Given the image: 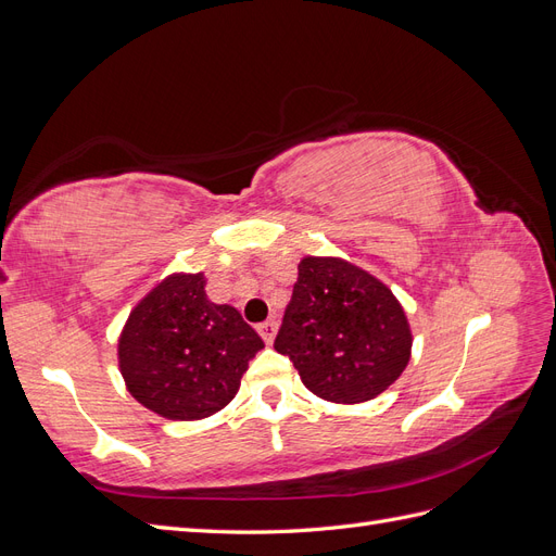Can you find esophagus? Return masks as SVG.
Here are the masks:
<instances>
[{"instance_id": "obj_1", "label": "esophagus", "mask_w": 556, "mask_h": 556, "mask_svg": "<svg viewBox=\"0 0 556 556\" xmlns=\"http://www.w3.org/2000/svg\"><path fill=\"white\" fill-rule=\"evenodd\" d=\"M257 331H260V336L264 339V343H274L276 331H278V323H276V319H266V323H262L257 327Z\"/></svg>"}]
</instances>
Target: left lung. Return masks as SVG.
I'll return each instance as SVG.
<instances>
[{"label":"left lung","instance_id":"8db88e82","mask_svg":"<svg viewBox=\"0 0 556 556\" xmlns=\"http://www.w3.org/2000/svg\"><path fill=\"white\" fill-rule=\"evenodd\" d=\"M410 345L406 313L378 278L343 260H301L274 348L313 394L333 403L376 399L403 374Z\"/></svg>","mask_w":556,"mask_h":556}]
</instances>
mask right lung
<instances>
[{"label": "right lung", "mask_w": 556, "mask_h": 556, "mask_svg": "<svg viewBox=\"0 0 556 556\" xmlns=\"http://www.w3.org/2000/svg\"><path fill=\"white\" fill-rule=\"evenodd\" d=\"M204 285V274L166 278L131 311L117 345L127 390L166 419L223 410L264 348L237 308L208 301Z\"/></svg>", "instance_id": "obj_1"}]
</instances>
